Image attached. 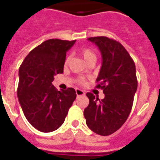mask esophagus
<instances>
[{"mask_svg": "<svg viewBox=\"0 0 160 160\" xmlns=\"http://www.w3.org/2000/svg\"><path fill=\"white\" fill-rule=\"evenodd\" d=\"M76 94H77V96L85 95V92L80 89H76Z\"/></svg>", "mask_w": 160, "mask_h": 160, "instance_id": "obj_1", "label": "esophagus"}]
</instances>
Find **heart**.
Here are the masks:
<instances>
[{
    "instance_id": "obj_1",
    "label": "heart",
    "mask_w": 160,
    "mask_h": 160,
    "mask_svg": "<svg viewBox=\"0 0 160 160\" xmlns=\"http://www.w3.org/2000/svg\"><path fill=\"white\" fill-rule=\"evenodd\" d=\"M82 55L83 58L84 60L86 61V62H88L92 60H95L96 61V55L95 53H94L92 49H88V48H86V49H83L82 50ZM70 58L68 57L66 60V64H68L69 62H70ZM79 82L80 83H83L84 82V79L83 78H80L79 79Z\"/></svg>"
}]
</instances>
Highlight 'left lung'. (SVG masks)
Returning <instances> with one entry per match:
<instances>
[{"label":"left lung","instance_id":"obj_1","mask_svg":"<svg viewBox=\"0 0 160 160\" xmlns=\"http://www.w3.org/2000/svg\"><path fill=\"white\" fill-rule=\"evenodd\" d=\"M101 52V69L96 81L97 88L103 90L105 98L100 100L87 93L90 100L84 110L88 128L98 135L107 136L118 131L127 121L138 82L135 65L122 44L107 37L88 38Z\"/></svg>","mask_w":160,"mask_h":160}]
</instances>
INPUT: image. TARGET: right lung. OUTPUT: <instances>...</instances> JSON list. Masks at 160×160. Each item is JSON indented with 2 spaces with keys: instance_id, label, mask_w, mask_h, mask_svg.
I'll list each match as a JSON object with an SVG mask.
<instances>
[{
  "instance_id": "right-lung-1",
  "label": "right lung",
  "mask_w": 160,
  "mask_h": 160,
  "mask_svg": "<svg viewBox=\"0 0 160 160\" xmlns=\"http://www.w3.org/2000/svg\"><path fill=\"white\" fill-rule=\"evenodd\" d=\"M76 40L49 39L31 50L19 68L18 97L29 123L42 132H51L64 122L76 98L73 88L58 90L52 82L63 73L66 52Z\"/></svg>"
}]
</instances>
